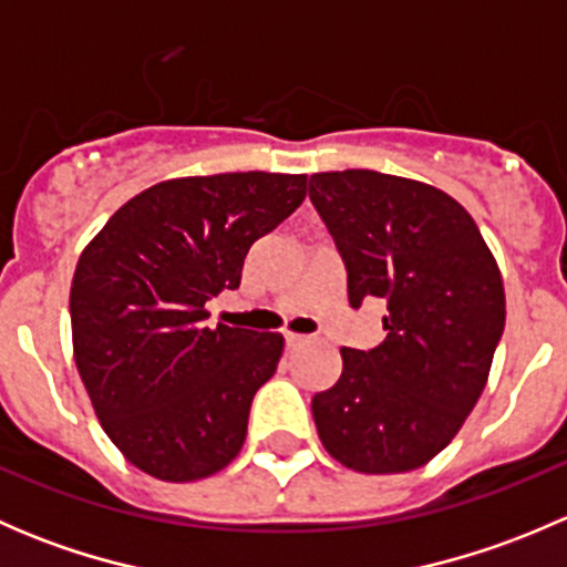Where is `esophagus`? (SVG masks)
Masks as SVG:
<instances>
[{
	"label": "esophagus",
	"instance_id": "obj_1",
	"mask_svg": "<svg viewBox=\"0 0 567 567\" xmlns=\"http://www.w3.org/2000/svg\"><path fill=\"white\" fill-rule=\"evenodd\" d=\"M307 340H310V337H305V334H293V331H288V334H285V342H288V348H299V346H305Z\"/></svg>",
	"mask_w": 567,
	"mask_h": 567
}]
</instances>
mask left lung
Wrapping results in <instances>:
<instances>
[{
  "mask_svg": "<svg viewBox=\"0 0 567 567\" xmlns=\"http://www.w3.org/2000/svg\"><path fill=\"white\" fill-rule=\"evenodd\" d=\"M310 199L348 271V301H386L381 346L342 348V373L312 398L326 453L362 474L425 466L455 439L505 331V285L458 199L411 177L342 169Z\"/></svg>",
  "mask_w": 567,
  "mask_h": 567,
  "instance_id": "1",
  "label": "left lung"
}]
</instances>
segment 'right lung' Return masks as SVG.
<instances>
[{
    "mask_svg": "<svg viewBox=\"0 0 567 567\" xmlns=\"http://www.w3.org/2000/svg\"><path fill=\"white\" fill-rule=\"evenodd\" d=\"M305 194L307 175L173 177L114 210L79 257L73 359L106 436L151 477L192 483L241 453L285 340L208 329L205 301L241 285L251 244Z\"/></svg>",
    "mask_w": 567,
    "mask_h": 567,
    "instance_id": "add662e5",
    "label": "right lung"
}]
</instances>
